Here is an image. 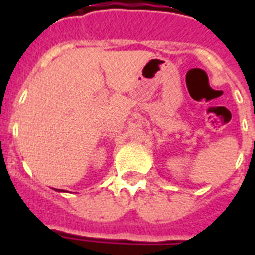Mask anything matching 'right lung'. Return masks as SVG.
<instances>
[{
	"mask_svg": "<svg viewBox=\"0 0 255 255\" xmlns=\"http://www.w3.org/2000/svg\"><path fill=\"white\" fill-rule=\"evenodd\" d=\"M55 190H61V189H55Z\"/></svg>",
	"mask_w": 255,
	"mask_h": 255,
	"instance_id": "1",
	"label": "right lung"
}]
</instances>
